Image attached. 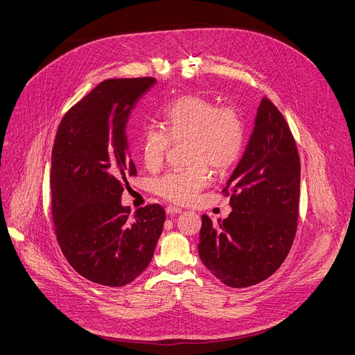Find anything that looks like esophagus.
<instances>
[{"instance_id":"obj_1","label":"esophagus","mask_w":355,"mask_h":355,"mask_svg":"<svg viewBox=\"0 0 355 355\" xmlns=\"http://www.w3.org/2000/svg\"><path fill=\"white\" fill-rule=\"evenodd\" d=\"M166 211H167V214H168V215H174V214H180V212H182V208L175 207V205H168Z\"/></svg>"}]
</instances>
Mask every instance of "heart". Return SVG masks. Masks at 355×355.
Segmentation results:
<instances>
[{
	"instance_id": "b5f03b06",
	"label": "heart",
	"mask_w": 355,
	"mask_h": 355,
	"mask_svg": "<svg viewBox=\"0 0 355 355\" xmlns=\"http://www.w3.org/2000/svg\"><path fill=\"white\" fill-rule=\"evenodd\" d=\"M159 127H147L141 133L139 153L143 164L157 171L164 163L171 144L185 143L187 163L154 180L157 196L174 204L194 201L209 181V168L227 173L242 155L246 127L234 106H219L198 94H185L159 112Z\"/></svg>"
}]
</instances>
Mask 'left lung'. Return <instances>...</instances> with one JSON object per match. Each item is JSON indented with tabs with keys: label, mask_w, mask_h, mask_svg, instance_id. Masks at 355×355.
Masks as SVG:
<instances>
[{
	"label": "left lung",
	"mask_w": 355,
	"mask_h": 355,
	"mask_svg": "<svg viewBox=\"0 0 355 355\" xmlns=\"http://www.w3.org/2000/svg\"><path fill=\"white\" fill-rule=\"evenodd\" d=\"M232 212L202 215L198 253L223 284L241 288L272 276L293 245L300 198V158L279 109L263 96L238 167L222 189Z\"/></svg>",
	"instance_id": "8db88e82"
}]
</instances>
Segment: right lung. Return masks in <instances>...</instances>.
<instances>
[{"label":"right lung","mask_w":355,"mask_h":355,"mask_svg":"<svg viewBox=\"0 0 355 355\" xmlns=\"http://www.w3.org/2000/svg\"><path fill=\"white\" fill-rule=\"evenodd\" d=\"M155 79H107L62 117L52 148L51 209L56 241L87 280L119 287L150 265L163 232L159 204L133 215L121 205L128 177L137 175L125 127Z\"/></svg>","instance_id":"add662e5"}]
</instances>
